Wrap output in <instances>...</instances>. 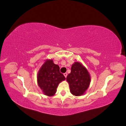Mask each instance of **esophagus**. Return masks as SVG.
I'll return each mask as SVG.
<instances>
[{"mask_svg": "<svg viewBox=\"0 0 126 126\" xmlns=\"http://www.w3.org/2000/svg\"><path fill=\"white\" fill-rule=\"evenodd\" d=\"M63 75H64V77H65L66 78V77H67V73H66H66L63 74Z\"/></svg>", "mask_w": 126, "mask_h": 126, "instance_id": "esophagus-1", "label": "esophagus"}]
</instances>
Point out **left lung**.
I'll return each instance as SVG.
<instances>
[{"label": "left lung", "instance_id": "obj_1", "mask_svg": "<svg viewBox=\"0 0 126 126\" xmlns=\"http://www.w3.org/2000/svg\"><path fill=\"white\" fill-rule=\"evenodd\" d=\"M66 80L69 83L70 91L75 96H80L88 88L91 77L87 68L80 62L72 64L71 72L68 75Z\"/></svg>", "mask_w": 126, "mask_h": 126}]
</instances>
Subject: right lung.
<instances>
[{"label":"right lung","mask_w":126,"mask_h":126,"mask_svg":"<svg viewBox=\"0 0 126 126\" xmlns=\"http://www.w3.org/2000/svg\"><path fill=\"white\" fill-rule=\"evenodd\" d=\"M59 69V66L55 64L52 59H47L38 72V85L46 96H54L58 85L66 79Z\"/></svg>","instance_id":"obj_1"}]
</instances>
